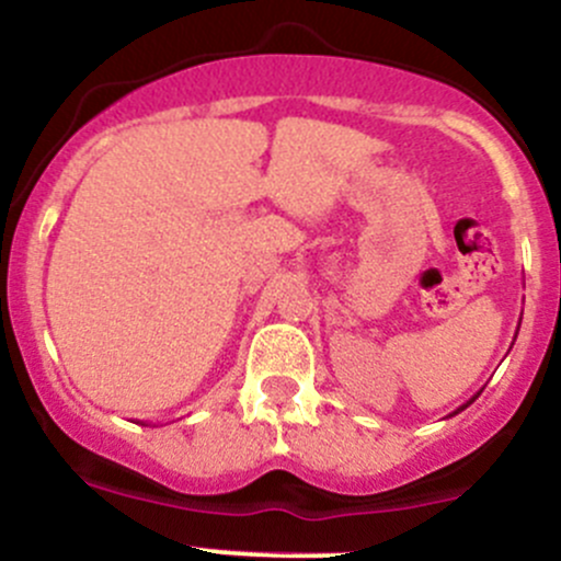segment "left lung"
<instances>
[{
	"instance_id": "left-lung-1",
	"label": "left lung",
	"mask_w": 561,
	"mask_h": 561,
	"mask_svg": "<svg viewBox=\"0 0 561 561\" xmlns=\"http://www.w3.org/2000/svg\"><path fill=\"white\" fill-rule=\"evenodd\" d=\"M476 397H478V394H476ZM476 397H472V400H470V402H465V405H461V408H456V410H454V413H461V410H465L467 405H472V402H476Z\"/></svg>"
}]
</instances>
